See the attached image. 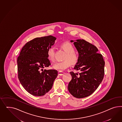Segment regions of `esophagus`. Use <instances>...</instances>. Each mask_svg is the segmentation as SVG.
<instances>
[{
    "label": "esophagus",
    "mask_w": 122,
    "mask_h": 122,
    "mask_svg": "<svg viewBox=\"0 0 122 122\" xmlns=\"http://www.w3.org/2000/svg\"><path fill=\"white\" fill-rule=\"evenodd\" d=\"M64 74V72H63V71H59V72H58V75L60 76H63V74Z\"/></svg>",
    "instance_id": "34e87169"
}]
</instances>
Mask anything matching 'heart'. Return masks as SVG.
Returning <instances> with one entry per match:
<instances>
[{
  "mask_svg": "<svg viewBox=\"0 0 122 122\" xmlns=\"http://www.w3.org/2000/svg\"><path fill=\"white\" fill-rule=\"evenodd\" d=\"M61 47L66 53L64 59L65 60L56 63L54 64L52 67L56 70L62 71L67 68L70 65L71 63L72 64H75L77 63L78 56L75 53V48L70 43L68 42H63L61 44ZM55 47L51 46L49 48L47 51V56L48 59L52 62L55 61ZM70 61L69 62V61Z\"/></svg>",
  "mask_w": 122,
  "mask_h": 122,
  "instance_id": "heart-1",
  "label": "heart"
}]
</instances>
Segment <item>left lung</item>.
<instances>
[{
    "instance_id": "left-lung-1",
    "label": "left lung",
    "mask_w": 122,
    "mask_h": 122,
    "mask_svg": "<svg viewBox=\"0 0 122 122\" xmlns=\"http://www.w3.org/2000/svg\"><path fill=\"white\" fill-rule=\"evenodd\" d=\"M70 41L73 42L79 53L74 69L80 72H70L72 79L68 84V90L74 97L84 98L92 94L102 81L105 61L95 46L83 39Z\"/></svg>"
}]
</instances>
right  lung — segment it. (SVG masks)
Wrapping results in <instances>:
<instances>
[{"label":"right lung","instance_id":"right-lung-1","mask_svg":"<svg viewBox=\"0 0 122 122\" xmlns=\"http://www.w3.org/2000/svg\"><path fill=\"white\" fill-rule=\"evenodd\" d=\"M56 38L51 35L37 37L26 43L17 58L18 78L24 88L35 96L44 95L58 76L56 70H46L51 65L47 51Z\"/></svg>","mask_w":122,"mask_h":122}]
</instances>
